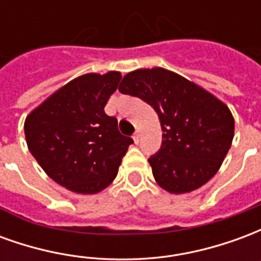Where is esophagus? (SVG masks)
Masks as SVG:
<instances>
[{"label":"esophagus","instance_id":"obj_1","mask_svg":"<svg viewBox=\"0 0 261 261\" xmlns=\"http://www.w3.org/2000/svg\"><path fill=\"white\" fill-rule=\"evenodd\" d=\"M133 140H134V142H136V144L140 141V131L137 130L136 133H134V136H133Z\"/></svg>","mask_w":261,"mask_h":261}]
</instances>
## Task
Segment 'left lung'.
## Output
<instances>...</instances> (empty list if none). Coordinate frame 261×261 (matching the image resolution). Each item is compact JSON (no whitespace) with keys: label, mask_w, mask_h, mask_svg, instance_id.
<instances>
[{"label":"left lung","mask_w":261,"mask_h":261,"mask_svg":"<svg viewBox=\"0 0 261 261\" xmlns=\"http://www.w3.org/2000/svg\"><path fill=\"white\" fill-rule=\"evenodd\" d=\"M158 113L162 145L148 159L155 180L173 194L190 193L213 177L233 140L235 121L224 102L169 69H136L119 86Z\"/></svg>","instance_id":"obj_1"}]
</instances>
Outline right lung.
Returning a JSON list of instances; mask_svg holds the SVG:
<instances>
[{
  "mask_svg": "<svg viewBox=\"0 0 261 261\" xmlns=\"http://www.w3.org/2000/svg\"><path fill=\"white\" fill-rule=\"evenodd\" d=\"M121 74H85L69 81L32 110L26 144L37 164L60 186L80 194L102 192L114 180L133 138L105 113Z\"/></svg>",
  "mask_w": 261,
  "mask_h": 261,
  "instance_id": "1",
  "label": "right lung"
}]
</instances>
